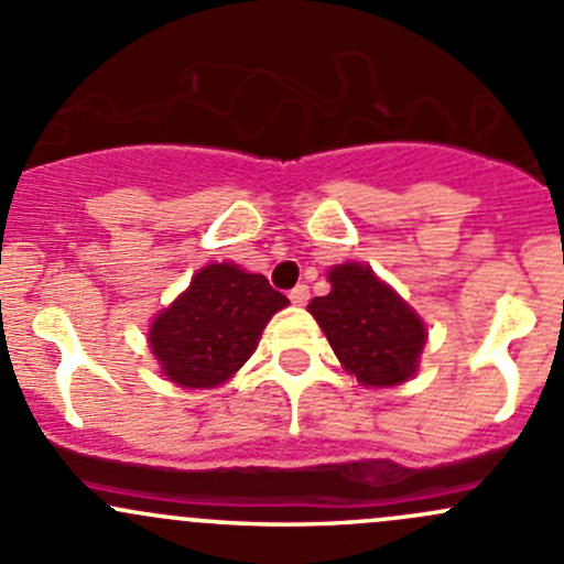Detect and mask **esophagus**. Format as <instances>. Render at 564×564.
<instances>
[{"mask_svg":"<svg viewBox=\"0 0 564 564\" xmlns=\"http://www.w3.org/2000/svg\"><path fill=\"white\" fill-rule=\"evenodd\" d=\"M289 300H292L294 305H305V303H308V286H305V283L294 286L292 292H289Z\"/></svg>","mask_w":564,"mask_h":564,"instance_id":"34e87169","label":"esophagus"}]
</instances>
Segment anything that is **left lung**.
Listing matches in <instances>:
<instances>
[{
	"mask_svg": "<svg viewBox=\"0 0 564 564\" xmlns=\"http://www.w3.org/2000/svg\"><path fill=\"white\" fill-rule=\"evenodd\" d=\"M327 278L333 289L311 300L308 311L340 366L366 388H392L414 377L425 346L423 318L371 267L346 261Z\"/></svg>",
	"mask_w": 564,
	"mask_h": 564,
	"instance_id": "8db88e82",
	"label": "left lung"
}]
</instances>
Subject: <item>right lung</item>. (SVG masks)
I'll list each match as a JSON object with an SVG mask.
<instances>
[{
  "instance_id": "obj_1",
  "label": "right lung",
  "mask_w": 564,
  "mask_h": 564,
  "mask_svg": "<svg viewBox=\"0 0 564 564\" xmlns=\"http://www.w3.org/2000/svg\"><path fill=\"white\" fill-rule=\"evenodd\" d=\"M289 300L264 275L237 264H207L150 327L163 373L187 390L218 388L259 346L261 329Z\"/></svg>"
}]
</instances>
